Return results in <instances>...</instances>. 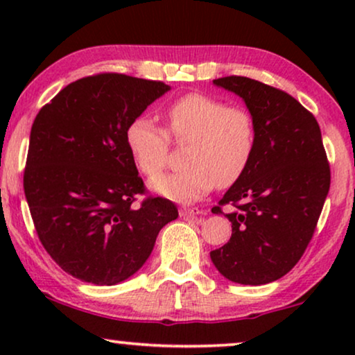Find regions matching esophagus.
<instances>
[{
	"instance_id": "1",
	"label": "esophagus",
	"mask_w": 355,
	"mask_h": 355,
	"mask_svg": "<svg viewBox=\"0 0 355 355\" xmlns=\"http://www.w3.org/2000/svg\"><path fill=\"white\" fill-rule=\"evenodd\" d=\"M179 215L184 216V218H203V216H205V213L198 210V208H186V207H184V208H181V210H179Z\"/></svg>"
}]
</instances>
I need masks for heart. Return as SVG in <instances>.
Masks as SVG:
<instances>
[{
	"mask_svg": "<svg viewBox=\"0 0 355 355\" xmlns=\"http://www.w3.org/2000/svg\"><path fill=\"white\" fill-rule=\"evenodd\" d=\"M168 130L147 116L125 128V145L140 173L157 178L169 163L171 137L189 145L184 171L155 179L152 189L181 203L200 200L213 187L234 184L249 166L255 150V121L249 110L225 100L191 94L169 105Z\"/></svg>",
	"mask_w": 355,
	"mask_h": 355,
	"instance_id": "obj_1",
	"label": "heart"
}]
</instances>
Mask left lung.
I'll list each match as a JSON object with an SVG mask.
<instances>
[{"label": "left lung", "instance_id": "obj_1", "mask_svg": "<svg viewBox=\"0 0 355 355\" xmlns=\"http://www.w3.org/2000/svg\"><path fill=\"white\" fill-rule=\"evenodd\" d=\"M245 101L255 121V150L244 174L211 208L223 207L231 239L210 257L232 283L260 286L289 273L317 227L331 173L315 116L294 96L242 76L215 79Z\"/></svg>", "mask_w": 355, "mask_h": 355}]
</instances>
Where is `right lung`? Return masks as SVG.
Wrapping results in <instances>:
<instances>
[{
  "instance_id": "1",
  "label": "right lung",
  "mask_w": 355,
  "mask_h": 355,
  "mask_svg": "<svg viewBox=\"0 0 355 355\" xmlns=\"http://www.w3.org/2000/svg\"><path fill=\"white\" fill-rule=\"evenodd\" d=\"M168 90L159 80L103 72L64 87L33 121L24 192L42 245L77 279H128L179 215L162 197L134 207L145 186L124 137Z\"/></svg>"
}]
</instances>
